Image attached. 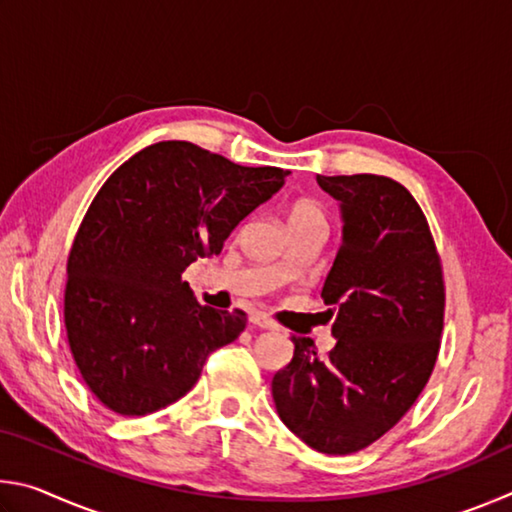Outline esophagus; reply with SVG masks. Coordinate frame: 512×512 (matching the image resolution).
<instances>
[{
	"instance_id": "1",
	"label": "esophagus",
	"mask_w": 512,
	"mask_h": 512,
	"mask_svg": "<svg viewBox=\"0 0 512 512\" xmlns=\"http://www.w3.org/2000/svg\"><path fill=\"white\" fill-rule=\"evenodd\" d=\"M250 320V325L253 327H259V329H277V325L273 323L271 318H266V316H262V314H253L248 318Z\"/></svg>"
}]
</instances>
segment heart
I'll use <instances>...</instances> for the list:
<instances>
[{
	"mask_svg": "<svg viewBox=\"0 0 512 512\" xmlns=\"http://www.w3.org/2000/svg\"><path fill=\"white\" fill-rule=\"evenodd\" d=\"M298 223H325V214L316 203L298 201L289 210V225H298ZM284 266H287V259L277 262V268H284Z\"/></svg>",
	"mask_w": 512,
	"mask_h": 512,
	"instance_id": "1",
	"label": "heart"
}]
</instances>
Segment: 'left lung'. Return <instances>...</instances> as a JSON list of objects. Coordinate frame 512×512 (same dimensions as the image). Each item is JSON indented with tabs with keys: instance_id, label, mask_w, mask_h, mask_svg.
I'll return each mask as SVG.
<instances>
[{
	"instance_id": "8db88e82",
	"label": "left lung",
	"mask_w": 512,
	"mask_h": 512,
	"mask_svg": "<svg viewBox=\"0 0 512 512\" xmlns=\"http://www.w3.org/2000/svg\"><path fill=\"white\" fill-rule=\"evenodd\" d=\"M339 201L343 239L323 284L336 345L320 359L293 336L271 391L282 422L323 454L375 443L418 400L438 357L445 284L427 219L409 189L375 173L316 176ZM332 316V309H329Z\"/></svg>"
}]
</instances>
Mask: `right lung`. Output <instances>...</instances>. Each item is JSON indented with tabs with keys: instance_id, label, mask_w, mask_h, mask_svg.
Segmentation results:
<instances>
[{
	"instance_id": "1",
	"label": "right lung",
	"mask_w": 512,
	"mask_h": 512,
	"mask_svg": "<svg viewBox=\"0 0 512 512\" xmlns=\"http://www.w3.org/2000/svg\"><path fill=\"white\" fill-rule=\"evenodd\" d=\"M287 176L169 140L103 183L69 250L65 327L85 384L110 411L146 415L180 400L205 359L244 332V311L201 305L183 273L219 255Z\"/></svg>"
}]
</instances>
